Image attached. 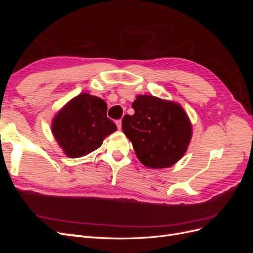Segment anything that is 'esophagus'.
<instances>
[{"instance_id": "1", "label": "esophagus", "mask_w": 253, "mask_h": 253, "mask_svg": "<svg viewBox=\"0 0 253 253\" xmlns=\"http://www.w3.org/2000/svg\"><path fill=\"white\" fill-rule=\"evenodd\" d=\"M116 125H117V127H118L119 129H121V120H117V121H116Z\"/></svg>"}]
</instances>
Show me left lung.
Listing matches in <instances>:
<instances>
[{"instance_id":"8db88e82","label":"left lung","mask_w":253,"mask_h":253,"mask_svg":"<svg viewBox=\"0 0 253 253\" xmlns=\"http://www.w3.org/2000/svg\"><path fill=\"white\" fill-rule=\"evenodd\" d=\"M135 113L122 119V131L132 142L139 162L151 169L175 165L192 138V125L179 103L155 96L137 95Z\"/></svg>"}]
</instances>
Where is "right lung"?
Listing matches in <instances>:
<instances>
[{"label":"right lung","mask_w":253,"mask_h":253,"mask_svg":"<svg viewBox=\"0 0 253 253\" xmlns=\"http://www.w3.org/2000/svg\"><path fill=\"white\" fill-rule=\"evenodd\" d=\"M106 111L108 105L101 98L81 93L56 114L51 132L67 157L89 154L116 131L117 126L106 116Z\"/></svg>","instance_id":"1"}]
</instances>
